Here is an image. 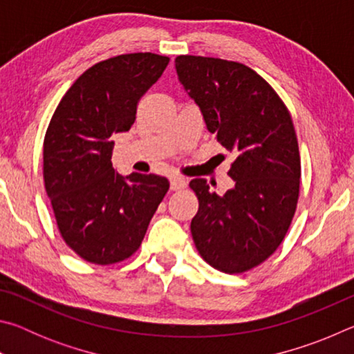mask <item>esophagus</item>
Listing matches in <instances>:
<instances>
[{
    "label": "esophagus",
    "mask_w": 354,
    "mask_h": 354,
    "mask_svg": "<svg viewBox=\"0 0 354 354\" xmlns=\"http://www.w3.org/2000/svg\"><path fill=\"white\" fill-rule=\"evenodd\" d=\"M185 184H187V181H185L184 178L181 176H171L170 178V189L171 190H181L185 187Z\"/></svg>",
    "instance_id": "obj_1"
}]
</instances>
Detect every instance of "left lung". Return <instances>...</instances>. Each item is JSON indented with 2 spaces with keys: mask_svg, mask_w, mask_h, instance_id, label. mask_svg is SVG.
I'll return each instance as SVG.
<instances>
[{
  "mask_svg": "<svg viewBox=\"0 0 354 354\" xmlns=\"http://www.w3.org/2000/svg\"><path fill=\"white\" fill-rule=\"evenodd\" d=\"M175 67L209 133L236 154L227 171L234 187L225 195L211 192L206 179L190 181L200 203L192 237L209 266L247 272L274 253L295 214L301 164L292 117L270 84L247 65L178 56Z\"/></svg>",
  "mask_w": 354,
  "mask_h": 354,
  "instance_id": "1",
  "label": "left lung"
}]
</instances>
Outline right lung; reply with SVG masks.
Masks as SVG:
<instances>
[{
    "instance_id": "add662e5",
    "label": "right lung",
    "mask_w": 354,
    "mask_h": 354,
    "mask_svg": "<svg viewBox=\"0 0 354 354\" xmlns=\"http://www.w3.org/2000/svg\"><path fill=\"white\" fill-rule=\"evenodd\" d=\"M170 59L122 55L84 71L56 107L44 140V179L65 243L84 261L109 266L134 254L169 179L112 167L113 134L133 127L137 103Z\"/></svg>"
}]
</instances>
